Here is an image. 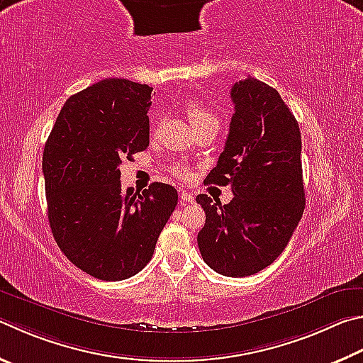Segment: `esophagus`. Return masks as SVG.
Returning a JSON list of instances; mask_svg holds the SVG:
<instances>
[{
    "label": "esophagus",
    "mask_w": 363,
    "mask_h": 363,
    "mask_svg": "<svg viewBox=\"0 0 363 363\" xmlns=\"http://www.w3.org/2000/svg\"><path fill=\"white\" fill-rule=\"evenodd\" d=\"M181 203H194V194L181 190Z\"/></svg>",
    "instance_id": "34e87169"
}]
</instances>
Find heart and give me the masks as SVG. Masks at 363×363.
I'll list each match as a JSON object with an SVG mask.
<instances>
[{"mask_svg":"<svg viewBox=\"0 0 363 363\" xmlns=\"http://www.w3.org/2000/svg\"><path fill=\"white\" fill-rule=\"evenodd\" d=\"M186 113H187L194 127H196V125H200V123H204V122H211V121L217 122V118L213 114V111H211L208 106H204V104L200 101H195V100L189 101L186 106ZM171 173L177 177H181V179H187V177L190 176L189 168L184 163H176L174 167L171 168Z\"/></svg>","mask_w":363,"mask_h":363,"instance_id":"obj_1","label":"heart"}]
</instances>
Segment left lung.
<instances>
[{"instance_id": "1", "label": "left lung", "mask_w": 363, "mask_h": 363, "mask_svg": "<svg viewBox=\"0 0 363 363\" xmlns=\"http://www.w3.org/2000/svg\"><path fill=\"white\" fill-rule=\"evenodd\" d=\"M230 95L235 114L225 147L204 182L230 186L235 196L223 206L206 194L196 196L206 214L196 241L214 272L245 278L278 259L303 216L301 135L268 84L242 79Z\"/></svg>"}]
</instances>
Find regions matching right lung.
Masks as SVG:
<instances>
[{
  "label": "right lung",
  "instance_id": "1",
  "mask_svg": "<svg viewBox=\"0 0 363 363\" xmlns=\"http://www.w3.org/2000/svg\"><path fill=\"white\" fill-rule=\"evenodd\" d=\"M150 91L103 79L69 96L44 146L43 173L52 235L62 252L101 281L131 278L152 259L177 204L173 186H121L122 160L149 146Z\"/></svg>",
  "mask_w": 363,
  "mask_h": 363
}]
</instances>
